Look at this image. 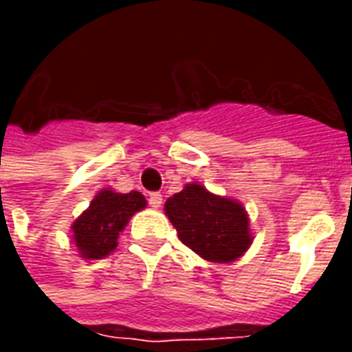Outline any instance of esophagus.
Wrapping results in <instances>:
<instances>
[{
    "mask_svg": "<svg viewBox=\"0 0 352 352\" xmlns=\"http://www.w3.org/2000/svg\"><path fill=\"white\" fill-rule=\"evenodd\" d=\"M148 206L153 207V209H158V207L162 206L160 192H153V194H148Z\"/></svg>",
    "mask_w": 352,
    "mask_h": 352,
    "instance_id": "34e87169",
    "label": "esophagus"
}]
</instances>
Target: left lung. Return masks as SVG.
I'll use <instances>...</instances> for the list:
<instances>
[{"mask_svg": "<svg viewBox=\"0 0 352 352\" xmlns=\"http://www.w3.org/2000/svg\"><path fill=\"white\" fill-rule=\"evenodd\" d=\"M164 211L179 239L209 262H234L252 243L245 207L236 199L209 192L204 184H186L168 198Z\"/></svg>", "mask_w": 352, "mask_h": 352, "instance_id": "8db88e82", "label": "left lung"}]
</instances>
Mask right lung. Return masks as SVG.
Masks as SVG:
<instances>
[{"instance_id":"add662e5","label":"right lung","mask_w":352,"mask_h":352,"mask_svg":"<svg viewBox=\"0 0 352 352\" xmlns=\"http://www.w3.org/2000/svg\"><path fill=\"white\" fill-rule=\"evenodd\" d=\"M146 199L141 192L118 194L103 188L96 194L85 213L73 222V243L82 258H105L118 245V234L133 214L145 209Z\"/></svg>"}]
</instances>
